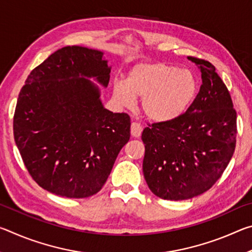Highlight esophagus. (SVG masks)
Returning <instances> with one entry per match:
<instances>
[{
  "mask_svg": "<svg viewBox=\"0 0 252 252\" xmlns=\"http://www.w3.org/2000/svg\"><path fill=\"white\" fill-rule=\"evenodd\" d=\"M142 132V126L136 122H132L131 123V135L134 136V138H139L141 135Z\"/></svg>",
  "mask_w": 252,
  "mask_h": 252,
  "instance_id": "esophagus-1",
  "label": "esophagus"
}]
</instances>
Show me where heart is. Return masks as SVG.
Listing matches in <instances>:
<instances>
[{
	"label": "heart",
	"instance_id": "obj_1",
	"mask_svg": "<svg viewBox=\"0 0 252 252\" xmlns=\"http://www.w3.org/2000/svg\"><path fill=\"white\" fill-rule=\"evenodd\" d=\"M197 92V79L189 70L165 63H141L126 76V87L116 83L113 95L130 106L141 99V111L148 120L164 123L178 119L189 108Z\"/></svg>",
	"mask_w": 252,
	"mask_h": 252
}]
</instances>
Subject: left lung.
Instances as JSON below:
<instances>
[{
    "label": "left lung",
    "mask_w": 252,
    "mask_h": 252,
    "mask_svg": "<svg viewBox=\"0 0 252 252\" xmlns=\"http://www.w3.org/2000/svg\"><path fill=\"white\" fill-rule=\"evenodd\" d=\"M201 71L202 84L182 116L152 123L142 132L143 174L164 200H187L206 192L222 176L236 149L237 112L216 67L188 57Z\"/></svg>",
    "instance_id": "left-lung-1"
}]
</instances>
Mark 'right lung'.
Listing matches in <instances>:
<instances>
[{
	"mask_svg": "<svg viewBox=\"0 0 252 252\" xmlns=\"http://www.w3.org/2000/svg\"><path fill=\"white\" fill-rule=\"evenodd\" d=\"M102 55L78 45L55 51L29 74L16 102L13 133L24 165L60 197L99 192L130 139V117L104 109L87 79L108 87L111 69Z\"/></svg>",
	"mask_w": 252,
	"mask_h": 252,
	"instance_id": "right-lung-1",
	"label": "right lung"
}]
</instances>
